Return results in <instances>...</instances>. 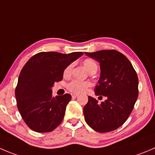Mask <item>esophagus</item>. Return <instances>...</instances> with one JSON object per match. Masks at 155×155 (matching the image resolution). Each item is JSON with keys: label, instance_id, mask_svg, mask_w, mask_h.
<instances>
[{"label": "esophagus", "instance_id": "34e87169", "mask_svg": "<svg viewBox=\"0 0 155 155\" xmlns=\"http://www.w3.org/2000/svg\"><path fill=\"white\" fill-rule=\"evenodd\" d=\"M78 96V94H72V97H73V98H75V97H76Z\"/></svg>", "mask_w": 155, "mask_h": 155}]
</instances>
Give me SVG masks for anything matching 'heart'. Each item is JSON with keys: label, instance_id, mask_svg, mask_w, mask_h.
Returning <instances> with one entry per match:
<instances>
[{"label": "heart", "instance_id": "heart-1", "mask_svg": "<svg viewBox=\"0 0 155 155\" xmlns=\"http://www.w3.org/2000/svg\"><path fill=\"white\" fill-rule=\"evenodd\" d=\"M84 67L87 70V71L91 74H94L97 71L98 69V65L97 62L91 58H85L82 61ZM73 64H70L64 69V77H69L71 75L72 71H73ZM91 83L89 82H83V81L79 80H73L69 82L67 85V89L71 92L75 93V94H80V93L84 92L88 87H90Z\"/></svg>", "mask_w": 155, "mask_h": 155}]
</instances>
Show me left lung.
Instances as JSON below:
<instances>
[{
    "instance_id": "8db88e82",
    "label": "left lung",
    "mask_w": 155,
    "mask_h": 155,
    "mask_svg": "<svg viewBox=\"0 0 155 155\" xmlns=\"http://www.w3.org/2000/svg\"><path fill=\"white\" fill-rule=\"evenodd\" d=\"M87 56L100 62L101 76L94 88L96 95L107 97L98 104L88 96L83 109L87 124L98 133L120 127L133 111L139 95L137 73L125 55L115 50H102Z\"/></svg>"
}]
</instances>
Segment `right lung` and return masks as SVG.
Masks as SVG:
<instances>
[{"label": "right lung", "mask_w": 155, "mask_h": 155, "mask_svg": "<svg viewBox=\"0 0 155 155\" xmlns=\"http://www.w3.org/2000/svg\"><path fill=\"white\" fill-rule=\"evenodd\" d=\"M83 54L40 52L31 57L22 67L15 90L16 104L24 122L33 131L48 133L62 122L70 94H52L54 82L63 79L64 70Z\"/></svg>", "instance_id": "1"}]
</instances>
